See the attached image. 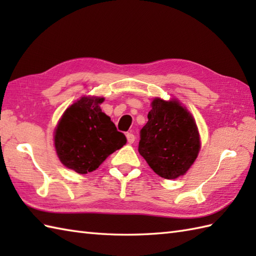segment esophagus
<instances>
[{
	"mask_svg": "<svg viewBox=\"0 0 256 256\" xmlns=\"http://www.w3.org/2000/svg\"><path fill=\"white\" fill-rule=\"evenodd\" d=\"M126 138H128V142L130 144H133L134 140H135V135L132 134V133H128L126 134Z\"/></svg>",
	"mask_w": 256,
	"mask_h": 256,
	"instance_id": "obj_1",
	"label": "esophagus"
}]
</instances>
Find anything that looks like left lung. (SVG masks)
Wrapping results in <instances>:
<instances>
[{
  "label": "left lung",
  "mask_w": 256,
  "mask_h": 256,
  "mask_svg": "<svg viewBox=\"0 0 256 256\" xmlns=\"http://www.w3.org/2000/svg\"><path fill=\"white\" fill-rule=\"evenodd\" d=\"M148 121L140 132L138 152L157 175L166 179L182 176L200 150L197 124L177 100L155 98Z\"/></svg>",
  "instance_id": "left-lung-1"
}]
</instances>
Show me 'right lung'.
Returning <instances> with one entry per match:
<instances>
[{"mask_svg": "<svg viewBox=\"0 0 256 256\" xmlns=\"http://www.w3.org/2000/svg\"><path fill=\"white\" fill-rule=\"evenodd\" d=\"M104 98L82 96L70 106L55 130L59 160L78 174L96 170L108 155L126 143L100 104Z\"/></svg>", "mask_w": 256, "mask_h": 256, "instance_id": "obj_1", "label": "right lung"}]
</instances>
